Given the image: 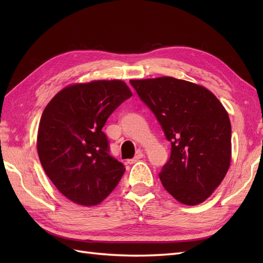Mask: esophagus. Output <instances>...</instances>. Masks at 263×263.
I'll use <instances>...</instances> for the list:
<instances>
[{
    "label": "esophagus",
    "mask_w": 263,
    "mask_h": 263,
    "mask_svg": "<svg viewBox=\"0 0 263 263\" xmlns=\"http://www.w3.org/2000/svg\"><path fill=\"white\" fill-rule=\"evenodd\" d=\"M144 154H142V151H138V153H137V155L136 156H135L133 159H129V160L128 161H127V162H128L129 164H133V163H135V162H137L138 160H139V159H141V158H144Z\"/></svg>",
    "instance_id": "34e87169"
}]
</instances>
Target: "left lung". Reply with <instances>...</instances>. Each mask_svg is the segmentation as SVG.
Instances as JSON below:
<instances>
[{
	"mask_svg": "<svg viewBox=\"0 0 263 263\" xmlns=\"http://www.w3.org/2000/svg\"><path fill=\"white\" fill-rule=\"evenodd\" d=\"M171 142L159 178L182 204L197 205L225 178L232 159V126L225 107L206 87L161 77L130 80Z\"/></svg>",
	"mask_w": 263,
	"mask_h": 263,
	"instance_id": "left-lung-1",
	"label": "left lung"
}]
</instances>
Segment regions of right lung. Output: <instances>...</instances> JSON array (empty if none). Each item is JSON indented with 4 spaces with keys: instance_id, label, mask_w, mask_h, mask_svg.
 <instances>
[{
    "instance_id": "1",
    "label": "right lung",
    "mask_w": 263,
    "mask_h": 263,
    "mask_svg": "<svg viewBox=\"0 0 263 263\" xmlns=\"http://www.w3.org/2000/svg\"><path fill=\"white\" fill-rule=\"evenodd\" d=\"M132 95L121 80L78 83L55 94L44 109L39 160L54 186L73 203L98 205L121 181L125 166L108 154L102 128Z\"/></svg>"
}]
</instances>
